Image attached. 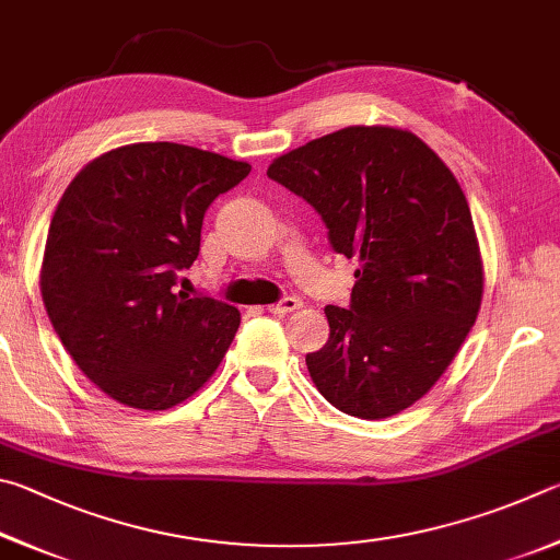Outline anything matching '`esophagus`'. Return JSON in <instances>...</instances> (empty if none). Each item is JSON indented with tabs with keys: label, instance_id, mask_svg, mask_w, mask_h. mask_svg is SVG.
<instances>
[{
	"label": "esophagus",
	"instance_id": "esophagus-1",
	"mask_svg": "<svg viewBox=\"0 0 560 560\" xmlns=\"http://www.w3.org/2000/svg\"><path fill=\"white\" fill-rule=\"evenodd\" d=\"M302 307V300L295 298V295H288L282 298L280 302H275V305H268V312L270 315H288V312H295Z\"/></svg>",
	"mask_w": 560,
	"mask_h": 560
}]
</instances>
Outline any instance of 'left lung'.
Returning a JSON list of instances; mask_svg holds the SVG:
<instances>
[{
	"mask_svg": "<svg viewBox=\"0 0 560 560\" xmlns=\"http://www.w3.org/2000/svg\"><path fill=\"white\" fill-rule=\"evenodd\" d=\"M268 176L305 199L335 253L359 258L349 307L310 376L341 413L378 420L423 398L482 302L472 213L443 160L413 132L345 127L278 156Z\"/></svg>",
	"mask_w": 560,
	"mask_h": 560,
	"instance_id": "8db88e82",
	"label": "left lung"
}]
</instances>
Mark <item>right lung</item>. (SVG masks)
Listing matches in <instances>:
<instances>
[{"label":"right lung","instance_id":"1","mask_svg":"<svg viewBox=\"0 0 560 560\" xmlns=\"http://www.w3.org/2000/svg\"><path fill=\"white\" fill-rule=\"evenodd\" d=\"M250 164L176 142L127 144L68 184L48 229L42 298L78 369L122 406L196 394L238 331L233 305L176 292L203 213Z\"/></svg>","mask_w":560,"mask_h":560}]
</instances>
